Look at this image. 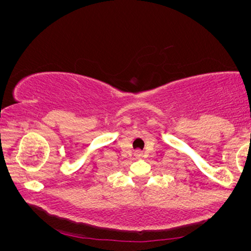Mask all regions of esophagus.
<instances>
[{
  "label": "esophagus",
  "instance_id": "34e87169",
  "mask_svg": "<svg viewBox=\"0 0 251 251\" xmlns=\"http://www.w3.org/2000/svg\"><path fill=\"white\" fill-rule=\"evenodd\" d=\"M137 155H142V153H140V152L138 151V152H137Z\"/></svg>",
  "mask_w": 251,
  "mask_h": 251
}]
</instances>
